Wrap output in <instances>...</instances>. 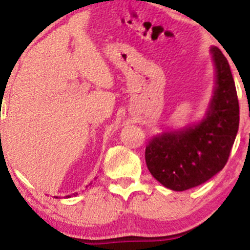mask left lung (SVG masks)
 I'll list each match as a JSON object with an SVG mask.
<instances>
[{"mask_svg": "<svg viewBox=\"0 0 250 250\" xmlns=\"http://www.w3.org/2000/svg\"><path fill=\"white\" fill-rule=\"evenodd\" d=\"M215 89L200 123L163 133L148 143L145 161L153 178L174 191L206 183L225 167L239 125L236 85L228 59L211 47Z\"/></svg>", "mask_w": 250, "mask_h": 250, "instance_id": "left-lung-1", "label": "left lung"}]
</instances>
